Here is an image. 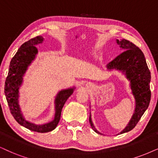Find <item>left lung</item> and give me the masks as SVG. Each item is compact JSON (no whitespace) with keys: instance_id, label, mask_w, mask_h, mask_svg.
Returning a JSON list of instances; mask_svg holds the SVG:
<instances>
[{"instance_id":"left-lung-1","label":"left lung","mask_w":158,"mask_h":158,"mask_svg":"<svg viewBox=\"0 0 158 158\" xmlns=\"http://www.w3.org/2000/svg\"><path fill=\"white\" fill-rule=\"evenodd\" d=\"M116 42L124 52L107 64L106 69L108 71L117 70L125 76L130 81L131 93L134 97L135 103L132 117L127 126L119 133V134H122L134 128L149 106L151 99L149 87L151 74L144 55L139 47L125 39H117ZM89 121L93 131L98 134H102L94 126L91 113H89Z\"/></svg>"}]
</instances>
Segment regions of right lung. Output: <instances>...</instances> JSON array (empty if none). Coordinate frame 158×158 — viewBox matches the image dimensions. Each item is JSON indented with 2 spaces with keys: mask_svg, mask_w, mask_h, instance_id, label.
I'll return each instance as SVG.
<instances>
[{
  "mask_svg": "<svg viewBox=\"0 0 158 158\" xmlns=\"http://www.w3.org/2000/svg\"><path fill=\"white\" fill-rule=\"evenodd\" d=\"M44 38L41 35L36 36L26 41L19 47L17 53L10 62L9 73L6 79L4 93L10 111L19 125L39 133H47L53 131L57 127L61 111L67 99L72 95L75 87L59 91L55 99V117L51 122L44 124H35L27 120L23 114L19 104V88L23 83V77L33 61L36 57L38 49L35 46L42 44Z\"/></svg>",
  "mask_w": 158,
  "mask_h": 158,
  "instance_id": "obj_1",
  "label": "right lung"
}]
</instances>
